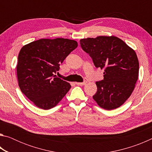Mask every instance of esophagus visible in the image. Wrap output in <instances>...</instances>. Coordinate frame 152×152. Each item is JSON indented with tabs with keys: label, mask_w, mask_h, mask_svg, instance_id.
I'll return each mask as SVG.
<instances>
[{
	"label": "esophagus",
	"mask_w": 152,
	"mask_h": 152,
	"mask_svg": "<svg viewBox=\"0 0 152 152\" xmlns=\"http://www.w3.org/2000/svg\"><path fill=\"white\" fill-rule=\"evenodd\" d=\"M86 83H87L86 81H84L83 82H76V84L78 86H84V85H85Z\"/></svg>",
	"instance_id": "esophagus-1"
}]
</instances>
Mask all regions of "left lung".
<instances>
[{"mask_svg":"<svg viewBox=\"0 0 152 152\" xmlns=\"http://www.w3.org/2000/svg\"><path fill=\"white\" fill-rule=\"evenodd\" d=\"M96 68L104 69V79L96 82L92 98L100 107L113 110L132 95L139 75V61L134 50L115 36H98L80 40Z\"/></svg>","mask_w":152,"mask_h":152,"instance_id":"left-lung-1","label":"left lung"}]
</instances>
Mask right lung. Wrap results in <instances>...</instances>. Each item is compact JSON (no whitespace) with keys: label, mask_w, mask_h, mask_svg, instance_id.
<instances>
[{"label":"right lung","mask_w":152,"mask_h":152,"mask_svg":"<svg viewBox=\"0 0 152 152\" xmlns=\"http://www.w3.org/2000/svg\"><path fill=\"white\" fill-rule=\"evenodd\" d=\"M78 47L76 41L64 38L41 39L23 46L18 56L17 74L20 91L36 107H56L71 88L55 73L60 64Z\"/></svg>","instance_id":"right-lung-1"}]
</instances>
